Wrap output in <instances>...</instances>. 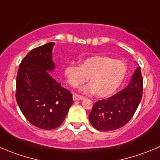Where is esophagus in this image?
Returning <instances> with one entry per match:
<instances>
[{
	"mask_svg": "<svg viewBox=\"0 0 160 160\" xmlns=\"http://www.w3.org/2000/svg\"><path fill=\"white\" fill-rule=\"evenodd\" d=\"M72 99H73V101H80L83 100V97L81 95H79L77 94H72Z\"/></svg>",
	"mask_w": 160,
	"mask_h": 160,
	"instance_id": "esophagus-1",
	"label": "esophagus"
}]
</instances>
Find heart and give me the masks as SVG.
I'll return each instance as SVG.
<instances>
[{"label": "heart", "mask_w": 160, "mask_h": 160, "mask_svg": "<svg viewBox=\"0 0 160 160\" xmlns=\"http://www.w3.org/2000/svg\"><path fill=\"white\" fill-rule=\"evenodd\" d=\"M127 72L126 64L121 60L112 59L105 55H93L83 59L80 66H67L64 73L72 87L80 86L89 77L90 83L83 87L81 91L105 98L119 89L126 78Z\"/></svg>", "instance_id": "1"}]
</instances>
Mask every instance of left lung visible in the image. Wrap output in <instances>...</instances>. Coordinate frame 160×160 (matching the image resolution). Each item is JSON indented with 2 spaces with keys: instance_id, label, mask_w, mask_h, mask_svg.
Instances as JSON below:
<instances>
[{
  "instance_id": "left-lung-1",
  "label": "left lung",
  "mask_w": 160,
  "mask_h": 160,
  "mask_svg": "<svg viewBox=\"0 0 160 160\" xmlns=\"http://www.w3.org/2000/svg\"><path fill=\"white\" fill-rule=\"evenodd\" d=\"M142 91L143 80L141 68L138 67L124 89L94 103L89 115L91 125L102 131H114L124 126L137 110Z\"/></svg>"
}]
</instances>
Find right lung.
<instances>
[{"mask_svg":"<svg viewBox=\"0 0 160 160\" xmlns=\"http://www.w3.org/2000/svg\"><path fill=\"white\" fill-rule=\"evenodd\" d=\"M55 43L32 49L20 63L16 78L17 103L28 121L37 128L52 130L62 124L73 103L72 95L51 72Z\"/></svg>","mask_w":160,"mask_h":160,"instance_id":"1","label":"right lung"}]
</instances>
